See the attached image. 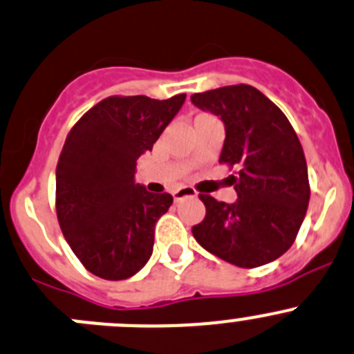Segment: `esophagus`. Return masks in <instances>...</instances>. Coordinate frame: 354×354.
<instances>
[{
	"label": "esophagus",
	"mask_w": 354,
	"mask_h": 354,
	"mask_svg": "<svg viewBox=\"0 0 354 354\" xmlns=\"http://www.w3.org/2000/svg\"><path fill=\"white\" fill-rule=\"evenodd\" d=\"M173 197H174V202H180V201H183V198L197 197V194H195V192L192 190V188L183 187V188H180V190L173 192Z\"/></svg>",
	"instance_id": "esophagus-1"
}]
</instances>
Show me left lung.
<instances>
[{
  "label": "left lung",
  "mask_w": 354,
  "mask_h": 354,
  "mask_svg": "<svg viewBox=\"0 0 354 354\" xmlns=\"http://www.w3.org/2000/svg\"><path fill=\"white\" fill-rule=\"evenodd\" d=\"M192 104L225 124L219 162L239 166L232 178V204L201 195L204 221L192 228L195 240L240 268L279 259L296 240L310 202L303 147L289 119L249 84L223 86L192 95Z\"/></svg>",
  "instance_id": "8db88e82"
}]
</instances>
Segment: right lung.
Wrapping results in <instances>:
<instances>
[{"instance_id":"1","label":"right lung","mask_w":354,"mask_h":354,"mask_svg":"<svg viewBox=\"0 0 354 354\" xmlns=\"http://www.w3.org/2000/svg\"><path fill=\"white\" fill-rule=\"evenodd\" d=\"M185 98L109 97L67 135L57 166L58 223L72 252L100 279H129L152 256L156 223L173 197L135 183L136 160L152 150Z\"/></svg>"}]
</instances>
